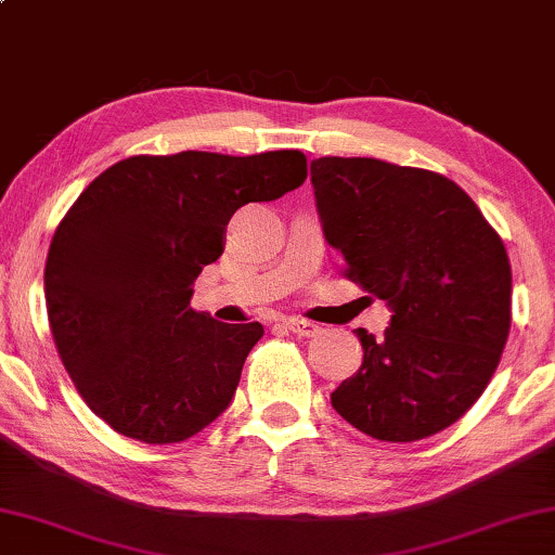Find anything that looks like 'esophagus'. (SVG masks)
Here are the masks:
<instances>
[{
	"label": "esophagus",
	"instance_id": "esophagus-1",
	"mask_svg": "<svg viewBox=\"0 0 555 555\" xmlns=\"http://www.w3.org/2000/svg\"><path fill=\"white\" fill-rule=\"evenodd\" d=\"M283 323L287 331H293L295 335H302V337H312L320 333V327L315 323H310V320H302V318H285Z\"/></svg>",
	"mask_w": 555,
	"mask_h": 555
}]
</instances>
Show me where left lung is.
Listing matches in <instances>:
<instances>
[{
  "instance_id": "obj_1",
  "label": "left lung",
  "mask_w": 555,
  "mask_h": 555,
  "mask_svg": "<svg viewBox=\"0 0 555 555\" xmlns=\"http://www.w3.org/2000/svg\"><path fill=\"white\" fill-rule=\"evenodd\" d=\"M343 275L392 308L383 337L358 327L363 365L333 408L365 436L413 443L483 396L511 331V262L478 205L443 175L375 157L310 165Z\"/></svg>"
}]
</instances>
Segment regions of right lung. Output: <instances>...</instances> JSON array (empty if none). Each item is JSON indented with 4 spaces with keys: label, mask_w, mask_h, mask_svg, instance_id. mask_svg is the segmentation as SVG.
Masks as SVG:
<instances>
[{
    "label": "right lung",
    "mask_w": 555,
    "mask_h": 555,
    "mask_svg": "<svg viewBox=\"0 0 555 555\" xmlns=\"http://www.w3.org/2000/svg\"><path fill=\"white\" fill-rule=\"evenodd\" d=\"M308 178L300 150L134 155L87 184L54 230L44 300L62 365L119 436L182 443L235 396L260 323L228 325L190 305L224 224Z\"/></svg>",
    "instance_id": "add662e5"
}]
</instances>
